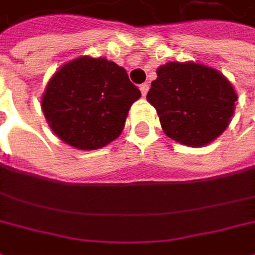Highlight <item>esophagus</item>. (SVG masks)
Returning a JSON list of instances; mask_svg holds the SVG:
<instances>
[{"mask_svg":"<svg viewBox=\"0 0 255 255\" xmlns=\"http://www.w3.org/2000/svg\"><path fill=\"white\" fill-rule=\"evenodd\" d=\"M139 87H140V92H142V95L145 97V95L148 94V89H149V84H148V83H143V84H140Z\"/></svg>","mask_w":255,"mask_h":255,"instance_id":"esophagus-1","label":"esophagus"}]
</instances>
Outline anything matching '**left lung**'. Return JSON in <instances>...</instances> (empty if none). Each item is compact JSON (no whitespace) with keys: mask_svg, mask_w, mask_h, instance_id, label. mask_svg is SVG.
I'll return each instance as SVG.
<instances>
[{"mask_svg":"<svg viewBox=\"0 0 255 255\" xmlns=\"http://www.w3.org/2000/svg\"><path fill=\"white\" fill-rule=\"evenodd\" d=\"M146 100L157 110L168 137L183 145L203 146L228 127L238 95L213 68L171 62L157 69Z\"/></svg>","mask_w":255,"mask_h":255,"instance_id":"1","label":"left lung"}]
</instances>
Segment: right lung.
I'll list each match as a JSON object with an SVG mask.
<instances>
[{"mask_svg":"<svg viewBox=\"0 0 255 255\" xmlns=\"http://www.w3.org/2000/svg\"><path fill=\"white\" fill-rule=\"evenodd\" d=\"M139 98L140 90L124 68L106 59L80 57L49 80L42 109L63 142L78 149H98L121 134Z\"/></svg>","mask_w":255,"mask_h":255,"instance_id":"obj_1","label":"right lung"}]
</instances>
